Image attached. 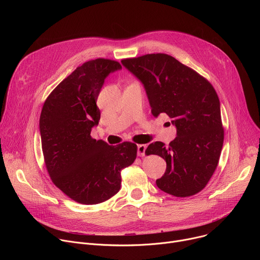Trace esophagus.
Segmentation results:
<instances>
[{"label": "esophagus", "mask_w": 260, "mask_h": 260, "mask_svg": "<svg viewBox=\"0 0 260 260\" xmlns=\"http://www.w3.org/2000/svg\"><path fill=\"white\" fill-rule=\"evenodd\" d=\"M146 148H147V146L144 145V144L138 145V155H139V156H144V155H145Z\"/></svg>", "instance_id": "esophagus-1"}]
</instances>
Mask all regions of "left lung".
<instances>
[{"label":"left lung","mask_w":260,"mask_h":260,"mask_svg":"<svg viewBox=\"0 0 260 260\" xmlns=\"http://www.w3.org/2000/svg\"><path fill=\"white\" fill-rule=\"evenodd\" d=\"M121 62L144 84L152 114H167L177 127V137L169 146L154 142L145 151L167 161L157 187L177 198L199 193L213 176L223 146L216 90L197 71L166 53L123 58Z\"/></svg>","instance_id":"left-lung-1"}]
</instances>
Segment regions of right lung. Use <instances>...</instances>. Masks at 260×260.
I'll list each match as a JSON object with an SVG mask.
<instances>
[{
  "instance_id": "add662e5",
  "label": "right lung",
  "mask_w": 260,
  "mask_h": 260,
  "mask_svg": "<svg viewBox=\"0 0 260 260\" xmlns=\"http://www.w3.org/2000/svg\"><path fill=\"white\" fill-rule=\"evenodd\" d=\"M119 69L118 61L108 58L84 62L51 91L41 111L42 151L50 179L82 205L116 194L121 171L137 157L138 147L132 142L110 146L90 136L101 118L96 100L105 78Z\"/></svg>"
}]
</instances>
